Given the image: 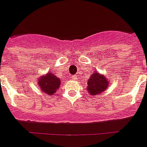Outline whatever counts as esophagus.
Segmentation results:
<instances>
[{
  "label": "esophagus",
  "mask_w": 147,
  "mask_h": 147,
  "mask_svg": "<svg viewBox=\"0 0 147 147\" xmlns=\"http://www.w3.org/2000/svg\"><path fill=\"white\" fill-rule=\"evenodd\" d=\"M71 78L73 80H76V78H77V76H71Z\"/></svg>",
  "instance_id": "34e87169"
}]
</instances>
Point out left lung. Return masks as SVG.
I'll return each mask as SVG.
<instances>
[{
    "mask_svg": "<svg viewBox=\"0 0 147 147\" xmlns=\"http://www.w3.org/2000/svg\"><path fill=\"white\" fill-rule=\"evenodd\" d=\"M109 84V81L107 77L99 71L92 72L90 78H88V92L92 96H97L107 90Z\"/></svg>",
    "mask_w": 147,
    "mask_h": 147,
    "instance_id": "obj_1",
    "label": "left lung"
}]
</instances>
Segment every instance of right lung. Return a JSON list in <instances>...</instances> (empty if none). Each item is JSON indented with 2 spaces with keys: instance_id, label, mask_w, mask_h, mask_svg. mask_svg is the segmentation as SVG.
Segmentation results:
<instances>
[{
  "instance_id": "add662e5",
  "label": "right lung",
  "mask_w": 147,
  "mask_h": 147,
  "mask_svg": "<svg viewBox=\"0 0 147 147\" xmlns=\"http://www.w3.org/2000/svg\"><path fill=\"white\" fill-rule=\"evenodd\" d=\"M37 81L41 91L49 96L54 95L61 84L60 79L51 71L47 72L46 75H41Z\"/></svg>"
}]
</instances>
